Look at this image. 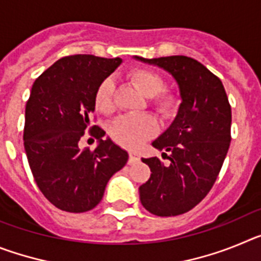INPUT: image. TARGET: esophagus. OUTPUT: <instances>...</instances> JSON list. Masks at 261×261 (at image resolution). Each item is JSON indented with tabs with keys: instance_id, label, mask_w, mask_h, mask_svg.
<instances>
[{
	"instance_id": "34e87169",
	"label": "esophagus",
	"mask_w": 261,
	"mask_h": 261,
	"mask_svg": "<svg viewBox=\"0 0 261 261\" xmlns=\"http://www.w3.org/2000/svg\"><path fill=\"white\" fill-rule=\"evenodd\" d=\"M136 161H138L137 153H135V151H129V163H133L136 162Z\"/></svg>"
}]
</instances>
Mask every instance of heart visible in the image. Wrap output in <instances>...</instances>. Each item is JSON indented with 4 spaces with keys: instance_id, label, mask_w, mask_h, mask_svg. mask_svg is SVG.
Segmentation results:
<instances>
[{
    "instance_id": "obj_1",
    "label": "heart",
    "mask_w": 261,
    "mask_h": 261,
    "mask_svg": "<svg viewBox=\"0 0 261 261\" xmlns=\"http://www.w3.org/2000/svg\"><path fill=\"white\" fill-rule=\"evenodd\" d=\"M129 80L144 95L151 98L154 107L161 114L171 115L176 110L177 98L172 93L162 91L165 82L158 73L138 68L129 73ZM95 106L103 114H110L114 110V81L111 78H106L96 89ZM156 130V121L150 115H125L115 120L110 133L121 146L136 149L153 137Z\"/></svg>"
}]
</instances>
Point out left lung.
<instances>
[{"label": "left lung", "instance_id": "left-lung-1", "mask_svg": "<svg viewBox=\"0 0 261 261\" xmlns=\"http://www.w3.org/2000/svg\"><path fill=\"white\" fill-rule=\"evenodd\" d=\"M133 59L166 70L179 87L181 103L176 116L151 142L170 163L163 165L156 156L142 158L151 175L138 188L146 211L161 217L179 216L208 195L220 174L231 141V107L220 78L197 60Z\"/></svg>", "mask_w": 261, "mask_h": 261}]
</instances>
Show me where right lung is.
<instances>
[{
  "label": "right lung",
  "instance_id": "1",
  "mask_svg": "<svg viewBox=\"0 0 261 261\" xmlns=\"http://www.w3.org/2000/svg\"><path fill=\"white\" fill-rule=\"evenodd\" d=\"M123 60L74 55L56 61L32 85L24 115V150L41 193L70 213L100 202L111 176L125 166L128 153L99 126L90 125L95 91ZM98 138L96 150L82 151L84 130Z\"/></svg>",
  "mask_w": 261,
  "mask_h": 261
}]
</instances>
